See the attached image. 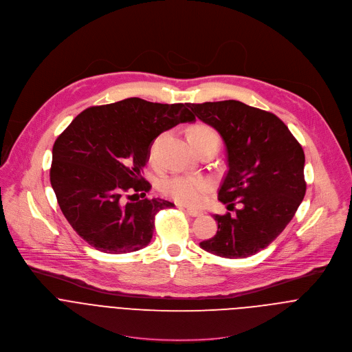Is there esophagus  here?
I'll list each match as a JSON object with an SVG mask.
<instances>
[{
	"label": "esophagus",
	"mask_w": 352,
	"mask_h": 352,
	"mask_svg": "<svg viewBox=\"0 0 352 352\" xmlns=\"http://www.w3.org/2000/svg\"><path fill=\"white\" fill-rule=\"evenodd\" d=\"M186 212L191 216V217H198L202 214L201 210H197V209H191V208H186Z\"/></svg>",
	"instance_id": "obj_1"
}]
</instances>
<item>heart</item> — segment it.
I'll return each instance as SVG.
<instances>
[{"instance_id": "b5f03b06", "label": "heart", "mask_w": 352, "mask_h": 352, "mask_svg": "<svg viewBox=\"0 0 352 352\" xmlns=\"http://www.w3.org/2000/svg\"><path fill=\"white\" fill-rule=\"evenodd\" d=\"M209 139L219 140V135L212 126L206 124H197L188 131L190 143L204 142ZM157 144H158V140H155L153 144L151 155L155 154ZM161 190L166 197L172 198L173 201L182 205L197 206L205 199V195L212 190V182L206 177H199V176L176 175L164 180Z\"/></svg>"}]
</instances>
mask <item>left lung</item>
<instances>
[{
	"mask_svg": "<svg viewBox=\"0 0 352 352\" xmlns=\"http://www.w3.org/2000/svg\"><path fill=\"white\" fill-rule=\"evenodd\" d=\"M187 106L223 138L228 170L219 201L228 210L239 205L232 216H213L217 232L199 245L221 257H249L285 230L305 195L302 147L275 114L242 102Z\"/></svg>",
	"mask_w": 352,
	"mask_h": 352,
	"instance_id": "1",
	"label": "left lung"
}]
</instances>
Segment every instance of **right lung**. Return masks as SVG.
<instances>
[{"label": "right lung", "mask_w": 352, "mask_h": 352, "mask_svg": "<svg viewBox=\"0 0 352 352\" xmlns=\"http://www.w3.org/2000/svg\"><path fill=\"white\" fill-rule=\"evenodd\" d=\"M187 103L139 98L84 110L56 139L51 184L74 231L95 249L120 254L147 246L155 214L175 205L146 198L142 176L157 136L195 117ZM142 196L135 201H126Z\"/></svg>", "instance_id": "1"}]
</instances>
